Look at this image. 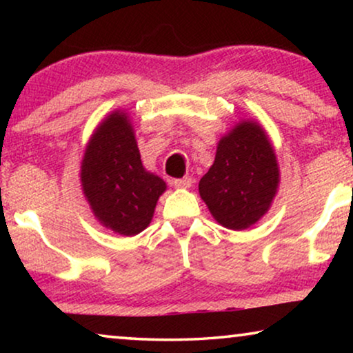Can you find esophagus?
Instances as JSON below:
<instances>
[{
  "label": "esophagus",
  "instance_id": "34e87169",
  "mask_svg": "<svg viewBox=\"0 0 353 353\" xmlns=\"http://www.w3.org/2000/svg\"><path fill=\"white\" fill-rule=\"evenodd\" d=\"M173 186L178 188V190H188V188L192 186V178H190V176L180 178V180L173 181Z\"/></svg>",
  "mask_w": 353,
  "mask_h": 353
}]
</instances>
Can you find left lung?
Wrapping results in <instances>:
<instances>
[{
  "mask_svg": "<svg viewBox=\"0 0 353 353\" xmlns=\"http://www.w3.org/2000/svg\"><path fill=\"white\" fill-rule=\"evenodd\" d=\"M279 180L267 132L257 120L244 119L220 138L215 161L199 181V194L216 223L243 231L270 210Z\"/></svg>",
  "mask_w": 353,
  "mask_h": 353,
  "instance_id": "8db88e82",
  "label": "left lung"
}]
</instances>
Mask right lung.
Masks as SVG:
<instances>
[{
  "instance_id": "obj_1",
  "label": "right lung",
  "mask_w": 353,
  "mask_h": 353,
  "mask_svg": "<svg viewBox=\"0 0 353 353\" xmlns=\"http://www.w3.org/2000/svg\"><path fill=\"white\" fill-rule=\"evenodd\" d=\"M80 183L94 219L122 236L148 228L167 190L161 176L144 168L132 120L122 109L101 120L86 143Z\"/></svg>"
}]
</instances>
